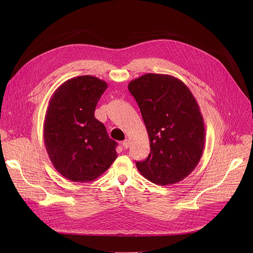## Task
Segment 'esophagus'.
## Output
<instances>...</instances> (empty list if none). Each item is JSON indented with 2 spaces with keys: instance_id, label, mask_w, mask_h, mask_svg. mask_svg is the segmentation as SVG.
I'll list each match as a JSON object with an SVG mask.
<instances>
[{
  "instance_id": "esophagus-1",
  "label": "esophagus",
  "mask_w": 253,
  "mask_h": 253,
  "mask_svg": "<svg viewBox=\"0 0 253 253\" xmlns=\"http://www.w3.org/2000/svg\"><path fill=\"white\" fill-rule=\"evenodd\" d=\"M122 146H123L125 149L129 148V146H130V140H129V139H125V140L122 142Z\"/></svg>"
}]
</instances>
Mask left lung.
I'll list each match as a JSON object with an SVG mask.
<instances>
[{
	"label": "left lung",
	"instance_id": "left-lung-1",
	"mask_svg": "<svg viewBox=\"0 0 253 253\" xmlns=\"http://www.w3.org/2000/svg\"><path fill=\"white\" fill-rule=\"evenodd\" d=\"M135 98L150 140V153L136 162L152 183L165 186L187 177L203 153L205 126L189 88L171 75L145 74L132 80Z\"/></svg>",
	"mask_w": 253,
	"mask_h": 253
}]
</instances>
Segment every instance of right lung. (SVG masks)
<instances>
[{"instance_id":"right-lung-1","label":"right lung","mask_w":253,"mask_h":253,"mask_svg":"<svg viewBox=\"0 0 253 253\" xmlns=\"http://www.w3.org/2000/svg\"><path fill=\"white\" fill-rule=\"evenodd\" d=\"M108 85L85 75L67 80L52 95L44 122V142L56 170L74 182L93 181L117 158V143L95 116Z\"/></svg>"}]
</instances>
